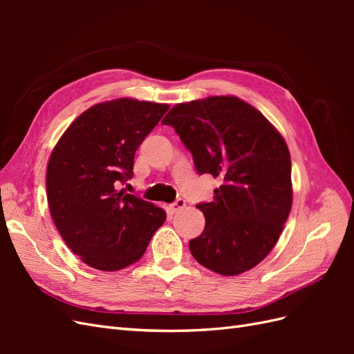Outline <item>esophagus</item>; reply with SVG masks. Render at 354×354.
Listing matches in <instances>:
<instances>
[{
  "instance_id": "esophagus-1",
  "label": "esophagus",
  "mask_w": 354,
  "mask_h": 354,
  "mask_svg": "<svg viewBox=\"0 0 354 354\" xmlns=\"http://www.w3.org/2000/svg\"><path fill=\"white\" fill-rule=\"evenodd\" d=\"M186 207V201L185 199H181V198H178L176 202H173V203H171V205H169V211L171 212H178L180 209H183Z\"/></svg>"
}]
</instances>
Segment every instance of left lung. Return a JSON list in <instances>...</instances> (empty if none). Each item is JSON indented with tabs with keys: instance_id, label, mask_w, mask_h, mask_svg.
<instances>
[{
	"instance_id": "left-lung-1",
	"label": "left lung",
	"mask_w": 354,
	"mask_h": 354,
	"mask_svg": "<svg viewBox=\"0 0 354 354\" xmlns=\"http://www.w3.org/2000/svg\"><path fill=\"white\" fill-rule=\"evenodd\" d=\"M162 124L174 127L199 174L221 181L212 202L196 205L205 229L189 242L192 255L223 276L251 270L273 250L292 205L283 137L234 95L178 103Z\"/></svg>"
}]
</instances>
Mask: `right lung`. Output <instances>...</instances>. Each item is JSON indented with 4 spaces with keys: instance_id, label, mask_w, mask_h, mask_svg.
<instances>
[{
    "instance_id": "right-lung-1",
    "label": "right lung",
    "mask_w": 354,
    "mask_h": 354,
    "mask_svg": "<svg viewBox=\"0 0 354 354\" xmlns=\"http://www.w3.org/2000/svg\"><path fill=\"white\" fill-rule=\"evenodd\" d=\"M168 104L116 99L91 106L55 146L47 167L53 221L69 250L93 269L115 272L143 257L167 214L118 190L133 177L134 153Z\"/></svg>"
}]
</instances>
